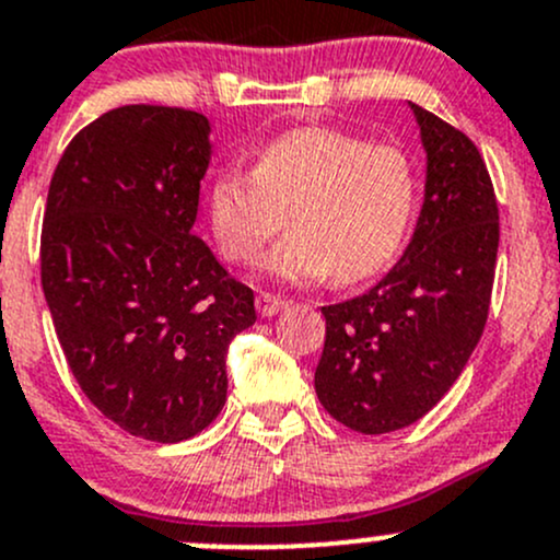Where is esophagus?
<instances>
[{
	"mask_svg": "<svg viewBox=\"0 0 560 560\" xmlns=\"http://www.w3.org/2000/svg\"><path fill=\"white\" fill-rule=\"evenodd\" d=\"M255 305H257V314L260 316H276L281 308H284L287 300L279 295H270V292H260L255 300Z\"/></svg>",
	"mask_w": 560,
	"mask_h": 560,
	"instance_id": "1",
	"label": "esophagus"
}]
</instances>
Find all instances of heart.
<instances>
[{"label": "heart", "instance_id": "b5f03b06", "mask_svg": "<svg viewBox=\"0 0 560 560\" xmlns=\"http://www.w3.org/2000/svg\"><path fill=\"white\" fill-rule=\"evenodd\" d=\"M416 201L419 172L402 147L305 126L268 141L255 168H222L209 187V220L222 255L252 262L290 217L268 273L292 284L332 273L354 284L397 257Z\"/></svg>", "mask_w": 560, "mask_h": 560}]
</instances>
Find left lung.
Here are the masks:
<instances>
[{"mask_svg":"<svg viewBox=\"0 0 560 560\" xmlns=\"http://www.w3.org/2000/svg\"><path fill=\"white\" fill-rule=\"evenodd\" d=\"M427 150L419 225L364 295L325 305L316 397L335 421L386 434L423 419L456 384L491 305L499 206L475 141L410 104Z\"/></svg>","mask_w":560,"mask_h":560,"instance_id":"8db88e82","label":"left lung"}]
</instances>
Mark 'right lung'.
Segmentation results:
<instances>
[{
  "label": "right lung",
  "instance_id": "right-lung-1",
  "mask_svg": "<svg viewBox=\"0 0 560 560\" xmlns=\"http://www.w3.org/2000/svg\"><path fill=\"white\" fill-rule=\"evenodd\" d=\"M201 112L128 104L69 141L50 179L39 268L88 399L152 443L196 438L228 397L225 357L255 292L192 235L209 168Z\"/></svg>",
  "mask_w": 560,
  "mask_h": 560
}]
</instances>
